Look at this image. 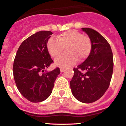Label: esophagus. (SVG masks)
Listing matches in <instances>:
<instances>
[{
  "label": "esophagus",
  "instance_id": "esophagus-1",
  "mask_svg": "<svg viewBox=\"0 0 126 126\" xmlns=\"http://www.w3.org/2000/svg\"><path fill=\"white\" fill-rule=\"evenodd\" d=\"M60 71H61V72H64L65 71V69H64V68H61L60 69Z\"/></svg>",
  "mask_w": 126,
  "mask_h": 126
}]
</instances>
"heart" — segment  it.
<instances>
[{"mask_svg":"<svg viewBox=\"0 0 126 126\" xmlns=\"http://www.w3.org/2000/svg\"><path fill=\"white\" fill-rule=\"evenodd\" d=\"M65 48L67 53L55 59V64L62 68L74 65L77 61L87 59L92 50L90 38L75 30L62 33L56 38H51L47 42V49L51 57H56Z\"/></svg>","mask_w":126,"mask_h":126,"instance_id":"heart-1","label":"heart"}]
</instances>
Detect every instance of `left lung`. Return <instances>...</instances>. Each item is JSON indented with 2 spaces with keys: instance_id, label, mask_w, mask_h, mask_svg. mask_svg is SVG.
Instances as JSON below:
<instances>
[{
  "instance_id": "1",
  "label": "left lung",
  "mask_w": 126,
  "mask_h": 126,
  "mask_svg": "<svg viewBox=\"0 0 126 126\" xmlns=\"http://www.w3.org/2000/svg\"><path fill=\"white\" fill-rule=\"evenodd\" d=\"M82 29L90 38L92 50L85 61L74 68L70 86L77 100L90 103L99 100L110 86L113 72V56L110 44L102 35L92 28Z\"/></svg>"
}]
</instances>
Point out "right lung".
Returning a JSON list of instances; mask_svg holds the SVG:
<instances>
[{
  "mask_svg": "<svg viewBox=\"0 0 126 126\" xmlns=\"http://www.w3.org/2000/svg\"><path fill=\"white\" fill-rule=\"evenodd\" d=\"M52 34L49 31H40L28 37L21 44L14 59L13 73L16 87L31 102L46 100L60 74L59 67L44 72L53 62L47 49Z\"/></svg>",
  "mask_w": 126,
  "mask_h": 126,
  "instance_id": "right-lung-1",
  "label": "right lung"
}]
</instances>
